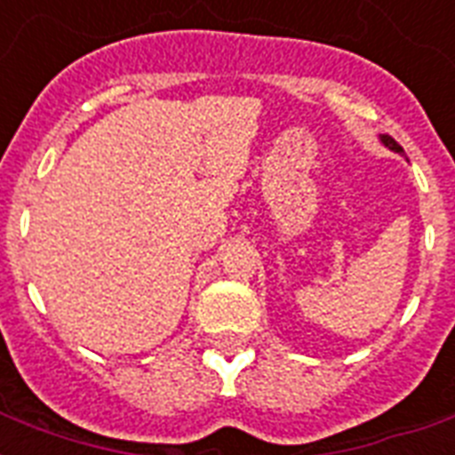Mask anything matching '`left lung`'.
Masks as SVG:
<instances>
[{
  "label": "left lung",
  "instance_id": "left-lung-1",
  "mask_svg": "<svg viewBox=\"0 0 455 455\" xmlns=\"http://www.w3.org/2000/svg\"><path fill=\"white\" fill-rule=\"evenodd\" d=\"M380 141H382V146H387L389 151H395V153H403V148L399 144H396L395 139L389 137V134H382L380 137Z\"/></svg>",
  "mask_w": 455,
  "mask_h": 455
}]
</instances>
